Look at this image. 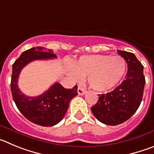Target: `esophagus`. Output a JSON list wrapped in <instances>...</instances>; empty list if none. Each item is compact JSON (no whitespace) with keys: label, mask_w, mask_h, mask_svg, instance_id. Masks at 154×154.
I'll list each match as a JSON object with an SVG mask.
<instances>
[{"label":"esophagus","mask_w":154,"mask_h":154,"mask_svg":"<svg viewBox=\"0 0 154 154\" xmlns=\"http://www.w3.org/2000/svg\"><path fill=\"white\" fill-rule=\"evenodd\" d=\"M77 93H78L79 95H84L85 94V90L83 89L82 87H78V88H77Z\"/></svg>","instance_id":"esophagus-1"}]
</instances>
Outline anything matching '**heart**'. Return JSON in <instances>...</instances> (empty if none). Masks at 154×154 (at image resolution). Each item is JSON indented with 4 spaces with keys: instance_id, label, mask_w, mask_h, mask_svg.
Returning a JSON list of instances; mask_svg holds the SVG:
<instances>
[{
    "instance_id": "obj_1",
    "label": "heart",
    "mask_w": 154,
    "mask_h": 154,
    "mask_svg": "<svg viewBox=\"0 0 154 154\" xmlns=\"http://www.w3.org/2000/svg\"><path fill=\"white\" fill-rule=\"evenodd\" d=\"M126 70V60L120 55L93 54L80 57L69 69V74L75 80L87 77L91 88L104 92L120 82Z\"/></svg>"
}]
</instances>
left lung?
I'll return each instance as SVG.
<instances>
[{"mask_svg": "<svg viewBox=\"0 0 154 154\" xmlns=\"http://www.w3.org/2000/svg\"><path fill=\"white\" fill-rule=\"evenodd\" d=\"M117 53L127 63L125 80L111 92L100 94L97 103L91 107L94 117L101 123L110 126L124 123L137 111L146 82L143 66L135 55L119 50Z\"/></svg>", "mask_w": 154, "mask_h": 154, "instance_id": "8db88e82", "label": "left lung"}]
</instances>
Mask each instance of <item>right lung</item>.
I'll list each match as a JSON object with an SVG mask.
<instances>
[{
	"label": "right lung",
	"mask_w": 154,
	"mask_h": 154,
	"mask_svg": "<svg viewBox=\"0 0 154 154\" xmlns=\"http://www.w3.org/2000/svg\"><path fill=\"white\" fill-rule=\"evenodd\" d=\"M42 47L33 48L21 54L12 66L11 82L12 97L20 113L30 122L43 127H51L58 124L68 110L69 103L77 95V86L66 89L59 83H55L47 91L37 97L23 94L17 86L19 74L27 63L35 60L56 58L51 50L45 52Z\"/></svg>",
	"instance_id": "obj_1"
}]
</instances>
